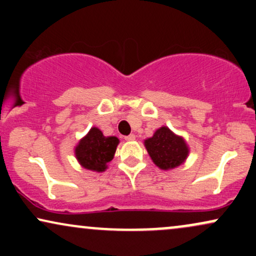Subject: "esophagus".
Masks as SVG:
<instances>
[{
  "label": "esophagus",
  "mask_w": 256,
  "mask_h": 256,
  "mask_svg": "<svg viewBox=\"0 0 256 256\" xmlns=\"http://www.w3.org/2000/svg\"><path fill=\"white\" fill-rule=\"evenodd\" d=\"M136 140V136H134V134H128V136L125 137V140H128V142H132V140Z\"/></svg>",
  "instance_id": "obj_1"
}]
</instances>
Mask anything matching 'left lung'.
<instances>
[{
    "instance_id": "obj_1",
    "label": "left lung",
    "mask_w": 256,
    "mask_h": 256,
    "mask_svg": "<svg viewBox=\"0 0 256 256\" xmlns=\"http://www.w3.org/2000/svg\"><path fill=\"white\" fill-rule=\"evenodd\" d=\"M144 146L152 162L161 170L180 166L189 155L184 138L173 134L167 126L158 128L152 137L144 140Z\"/></svg>"
}]
</instances>
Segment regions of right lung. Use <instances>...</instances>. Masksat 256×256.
<instances>
[{
    "label": "right lung",
    "mask_w": 256,
    "mask_h": 256,
    "mask_svg": "<svg viewBox=\"0 0 256 256\" xmlns=\"http://www.w3.org/2000/svg\"><path fill=\"white\" fill-rule=\"evenodd\" d=\"M119 140L114 136L106 137L98 128H91L85 137L79 140L74 154L84 168L104 172L108 162L113 160Z\"/></svg>",
    "instance_id": "add662e5"
}]
</instances>
